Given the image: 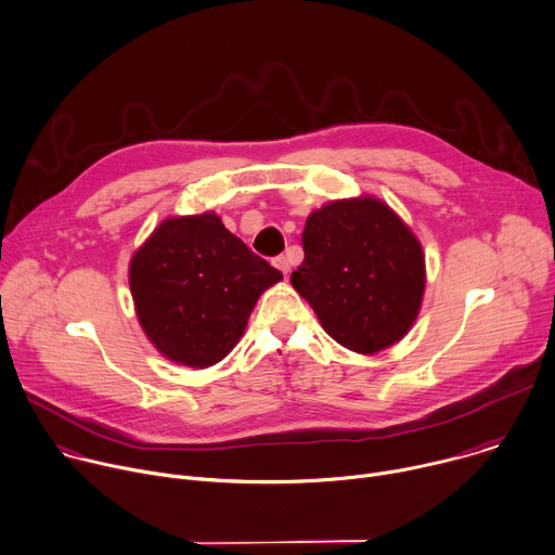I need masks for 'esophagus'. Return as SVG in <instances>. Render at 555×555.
I'll list each match as a JSON object with an SVG mask.
<instances>
[{
	"label": "esophagus",
	"mask_w": 555,
	"mask_h": 555,
	"mask_svg": "<svg viewBox=\"0 0 555 555\" xmlns=\"http://www.w3.org/2000/svg\"><path fill=\"white\" fill-rule=\"evenodd\" d=\"M273 264H275L284 275H288V271H291V262H288V258H286V256H278V258L273 260Z\"/></svg>",
	"instance_id": "esophagus-1"
}]
</instances>
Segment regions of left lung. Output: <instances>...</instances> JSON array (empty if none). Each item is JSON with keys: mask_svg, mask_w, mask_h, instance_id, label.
<instances>
[{"mask_svg": "<svg viewBox=\"0 0 555 555\" xmlns=\"http://www.w3.org/2000/svg\"><path fill=\"white\" fill-rule=\"evenodd\" d=\"M301 245L291 284L332 339L376 354L406 335L424 297V251L385 201L361 194L321 205L306 218Z\"/></svg>", "mask_w": 555, "mask_h": 555, "instance_id": "obj_1", "label": "left lung"}]
</instances>
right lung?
<instances>
[{
    "mask_svg": "<svg viewBox=\"0 0 555 555\" xmlns=\"http://www.w3.org/2000/svg\"><path fill=\"white\" fill-rule=\"evenodd\" d=\"M280 280L214 211L162 220L129 264L144 335L168 361L196 370L234 350L256 301Z\"/></svg>",
    "mask_w": 555,
    "mask_h": 555,
    "instance_id": "right-lung-1",
    "label": "right lung"
}]
</instances>
